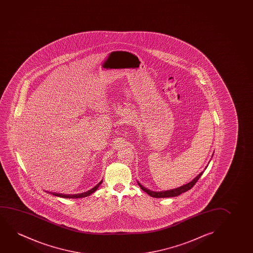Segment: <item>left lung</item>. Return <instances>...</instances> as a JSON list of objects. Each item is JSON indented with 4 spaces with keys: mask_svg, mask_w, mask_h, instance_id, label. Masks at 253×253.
Wrapping results in <instances>:
<instances>
[{
    "mask_svg": "<svg viewBox=\"0 0 253 253\" xmlns=\"http://www.w3.org/2000/svg\"><path fill=\"white\" fill-rule=\"evenodd\" d=\"M204 173V171L203 172H201L200 174H198L197 176L194 178V180L190 181L189 183L186 184V185H183V186H181L180 187H177V188H174V189H171V190L168 191H161V192H155V191H151L148 189V188H146V187L142 186V184H140L138 182V185L141 187V189L142 190L144 191L145 193L150 195L151 197L154 198H169V197H175V196H178V195H180V194H182V193H185V192H187V191L190 190L192 187H194L195 183L197 182L198 180L201 178V175H202V173Z\"/></svg>",
    "mask_w": 253,
    "mask_h": 253,
    "instance_id": "left-lung-1",
    "label": "left lung"
}]
</instances>
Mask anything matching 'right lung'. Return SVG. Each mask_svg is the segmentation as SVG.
I'll list each match as a JSON object with an SVG mask.
<instances>
[{
	"mask_svg": "<svg viewBox=\"0 0 253 253\" xmlns=\"http://www.w3.org/2000/svg\"><path fill=\"white\" fill-rule=\"evenodd\" d=\"M102 181L103 180H101L99 183L97 184V186H95L93 188H91L90 190L87 191V192H84V193H82V194H58V193H52V192H47L49 194H52V195H54V196H58V197L61 198H68V199H77V198H84L87 197V196H89L91 194H93L95 191L97 190V187L100 186L101 183H102Z\"/></svg>",
	"mask_w": 253,
	"mask_h": 253,
	"instance_id": "right-lung-1",
	"label": "right lung"
}]
</instances>
